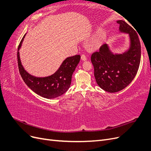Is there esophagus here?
Listing matches in <instances>:
<instances>
[{
    "label": "esophagus",
    "mask_w": 151,
    "mask_h": 151,
    "mask_svg": "<svg viewBox=\"0 0 151 151\" xmlns=\"http://www.w3.org/2000/svg\"><path fill=\"white\" fill-rule=\"evenodd\" d=\"M81 58V60H83V61H86L87 60V58H86L85 55H82Z\"/></svg>",
    "instance_id": "34e87169"
}]
</instances>
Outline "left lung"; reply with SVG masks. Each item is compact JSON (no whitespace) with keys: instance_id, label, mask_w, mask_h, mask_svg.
Masks as SVG:
<instances>
[{"instance_id":"obj_1","label":"left lung","mask_w":151,"mask_h":151,"mask_svg":"<svg viewBox=\"0 0 151 151\" xmlns=\"http://www.w3.org/2000/svg\"><path fill=\"white\" fill-rule=\"evenodd\" d=\"M117 22L120 24V32L129 34V49L122 53L114 54L104 44L91 58L96 81L100 88L109 93L125 88L135 77L140 62V43L136 31L125 21L118 20Z\"/></svg>"}]
</instances>
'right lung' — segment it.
<instances>
[{
    "mask_svg": "<svg viewBox=\"0 0 151 151\" xmlns=\"http://www.w3.org/2000/svg\"><path fill=\"white\" fill-rule=\"evenodd\" d=\"M26 34L22 37L17 50V62L20 74L29 88L36 94L43 98L53 99L64 94L70 88L72 76L80 61L79 55L67 57L62 63L58 69L53 74L44 77L32 76L26 71L22 66L19 50Z\"/></svg>",
    "mask_w": 151,
    "mask_h": 151,
    "instance_id": "add662e5",
    "label": "right lung"
}]
</instances>
